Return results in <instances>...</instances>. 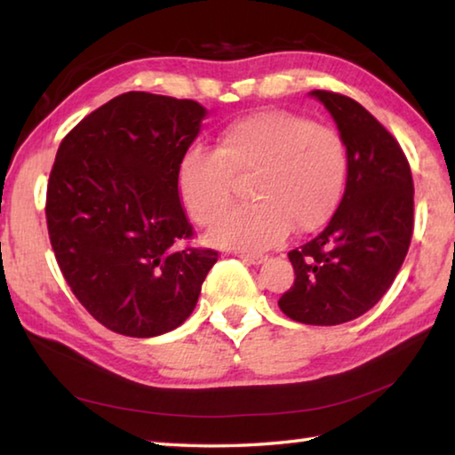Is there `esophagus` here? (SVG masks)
<instances>
[{
	"label": "esophagus",
	"mask_w": 455,
	"mask_h": 455,
	"mask_svg": "<svg viewBox=\"0 0 455 455\" xmlns=\"http://www.w3.org/2000/svg\"><path fill=\"white\" fill-rule=\"evenodd\" d=\"M238 259H243L244 263H251V265H260L265 260L263 255H257V252H236Z\"/></svg>",
	"instance_id": "1"
}]
</instances>
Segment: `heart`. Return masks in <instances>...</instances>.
Wrapping results in <instances>:
<instances>
[{
	"label": "heart",
	"mask_w": 455,
	"mask_h": 455,
	"mask_svg": "<svg viewBox=\"0 0 455 455\" xmlns=\"http://www.w3.org/2000/svg\"><path fill=\"white\" fill-rule=\"evenodd\" d=\"M246 176L255 203L225 214L212 241L259 251L281 243L291 227L311 233L331 219L347 179V150L333 128L287 110L255 112L230 122L217 150L184 152L176 184L190 217L211 227L233 200V179Z\"/></svg>",
	"instance_id": "heart-1"
}]
</instances>
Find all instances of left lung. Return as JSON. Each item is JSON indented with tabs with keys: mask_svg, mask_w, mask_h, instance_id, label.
Instances as JSON below:
<instances>
[{
	"mask_svg": "<svg viewBox=\"0 0 455 455\" xmlns=\"http://www.w3.org/2000/svg\"><path fill=\"white\" fill-rule=\"evenodd\" d=\"M347 148V184L329 225L289 252L295 283L281 311L305 325H341L387 292L413 235V179L402 146L355 100L313 90Z\"/></svg>",
	"mask_w": 455,
	"mask_h": 455,
	"instance_id": "left-lung-1",
	"label": "left lung"
}]
</instances>
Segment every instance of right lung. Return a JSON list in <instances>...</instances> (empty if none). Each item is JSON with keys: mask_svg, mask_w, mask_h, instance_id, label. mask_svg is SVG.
<instances>
[{"mask_svg": "<svg viewBox=\"0 0 455 455\" xmlns=\"http://www.w3.org/2000/svg\"><path fill=\"white\" fill-rule=\"evenodd\" d=\"M204 116L195 100L126 92L60 144L45 196L53 255L76 299L114 333L182 325L219 260L182 246L195 230L176 184Z\"/></svg>", "mask_w": 455, "mask_h": 455, "instance_id": "add662e5", "label": "right lung"}]
</instances>
